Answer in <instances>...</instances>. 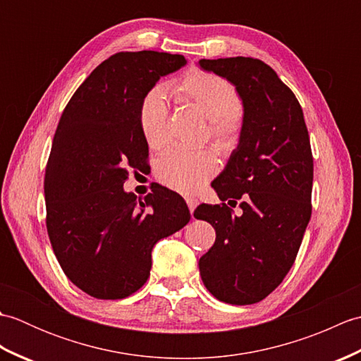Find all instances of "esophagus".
<instances>
[{"instance_id": "esophagus-1", "label": "esophagus", "mask_w": 361, "mask_h": 361, "mask_svg": "<svg viewBox=\"0 0 361 361\" xmlns=\"http://www.w3.org/2000/svg\"><path fill=\"white\" fill-rule=\"evenodd\" d=\"M186 203H188V206H189V211H190V214H192V212H194V209L197 208L198 200H197V198H194V197H188V198H186Z\"/></svg>"}]
</instances>
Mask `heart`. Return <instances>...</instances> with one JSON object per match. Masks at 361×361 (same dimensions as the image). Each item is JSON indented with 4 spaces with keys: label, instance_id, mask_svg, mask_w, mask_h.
<instances>
[{
    "label": "heart",
    "instance_id": "b5f03b06",
    "mask_svg": "<svg viewBox=\"0 0 361 361\" xmlns=\"http://www.w3.org/2000/svg\"><path fill=\"white\" fill-rule=\"evenodd\" d=\"M178 104L194 106L208 118V135L220 150L231 152L245 128V110L233 82L209 71L192 68L169 83ZM137 122L150 149H163L171 140L169 105L161 90H150L137 106ZM219 171V157L212 149H172L159 158L157 176L163 185L185 194L202 189Z\"/></svg>",
    "mask_w": 361,
    "mask_h": 361
}]
</instances>
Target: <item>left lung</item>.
Instances as JSON below:
<instances>
[{
    "mask_svg": "<svg viewBox=\"0 0 361 361\" xmlns=\"http://www.w3.org/2000/svg\"><path fill=\"white\" fill-rule=\"evenodd\" d=\"M200 66L234 83L245 128L225 171L212 181L224 203L200 204L195 219L216 229L200 257L204 287L219 301H262L293 265L312 216L313 157L302 109L271 66L259 59H202ZM233 207L241 200L243 212Z\"/></svg>",
    "mask_w": 361,
    "mask_h": 361,
    "instance_id": "left-lung-1",
    "label": "left lung"
}]
</instances>
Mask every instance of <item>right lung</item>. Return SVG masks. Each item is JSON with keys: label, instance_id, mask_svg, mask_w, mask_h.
Masks as SVG:
<instances>
[{"label": "right lung", "instance_id": "1", "mask_svg": "<svg viewBox=\"0 0 361 361\" xmlns=\"http://www.w3.org/2000/svg\"><path fill=\"white\" fill-rule=\"evenodd\" d=\"M186 65L180 54L118 52L91 73L65 106L44 172L46 228L63 273L97 299L140 290L153 245L188 225L173 190L157 186L137 200L126 192L130 169L147 164L137 122L142 96Z\"/></svg>", "mask_w": 361, "mask_h": 361}]
</instances>
